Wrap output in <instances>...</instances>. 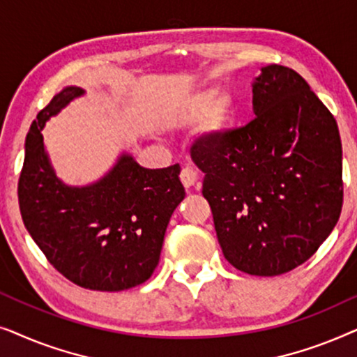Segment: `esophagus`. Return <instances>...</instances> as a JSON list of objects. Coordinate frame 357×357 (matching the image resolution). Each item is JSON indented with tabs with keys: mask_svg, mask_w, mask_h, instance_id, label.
Here are the masks:
<instances>
[{
	"mask_svg": "<svg viewBox=\"0 0 357 357\" xmlns=\"http://www.w3.org/2000/svg\"><path fill=\"white\" fill-rule=\"evenodd\" d=\"M180 180H182L185 188L193 187L195 182H197V172L187 165V167H183L182 172H180Z\"/></svg>",
	"mask_w": 357,
	"mask_h": 357,
	"instance_id": "1",
	"label": "esophagus"
}]
</instances>
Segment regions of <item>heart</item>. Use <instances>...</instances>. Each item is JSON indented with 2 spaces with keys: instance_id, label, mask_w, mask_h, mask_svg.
<instances>
[{
  "instance_id": "b5f03b06",
  "label": "heart",
  "mask_w": 357,
  "mask_h": 357,
  "mask_svg": "<svg viewBox=\"0 0 357 357\" xmlns=\"http://www.w3.org/2000/svg\"><path fill=\"white\" fill-rule=\"evenodd\" d=\"M214 99H216V92L214 91L199 92V94L190 97V99L185 102L177 112H175L174 115L175 123L180 126L197 123V121L206 114V112L211 109V105L214 103V106L212 105L213 109H211V126L213 128L221 126L222 121L226 120L229 102L226 99H219L214 102Z\"/></svg>"
}]
</instances>
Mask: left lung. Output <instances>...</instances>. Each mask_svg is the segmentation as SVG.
<instances>
[{
	"instance_id": "8db88e82",
	"label": "left lung",
	"mask_w": 357,
	"mask_h": 357,
	"mask_svg": "<svg viewBox=\"0 0 357 357\" xmlns=\"http://www.w3.org/2000/svg\"><path fill=\"white\" fill-rule=\"evenodd\" d=\"M252 91L255 119L190 153L226 260L278 276L309 260L338 222L343 149L335 116L299 73L265 66Z\"/></svg>"
}]
</instances>
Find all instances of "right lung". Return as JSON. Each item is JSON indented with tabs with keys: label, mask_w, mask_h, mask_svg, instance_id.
<instances>
[{
	"label": "right lung",
	"mask_w": 357,
	"mask_h": 357,
	"mask_svg": "<svg viewBox=\"0 0 357 357\" xmlns=\"http://www.w3.org/2000/svg\"><path fill=\"white\" fill-rule=\"evenodd\" d=\"M82 92L66 87L32 121L19 209L33 242L66 280L92 291L130 289L158 266L169 219L185 197L180 165L144 169L123 154L97 183L66 187L48 162L40 131Z\"/></svg>",
	"instance_id": "right-lung-1"
}]
</instances>
